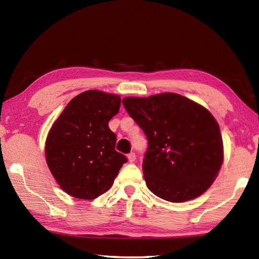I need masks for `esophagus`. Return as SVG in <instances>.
<instances>
[{"label":"esophagus","mask_w":259,"mask_h":259,"mask_svg":"<svg viewBox=\"0 0 259 259\" xmlns=\"http://www.w3.org/2000/svg\"><path fill=\"white\" fill-rule=\"evenodd\" d=\"M128 160L130 162H134L136 160V153L135 152H130L128 155Z\"/></svg>","instance_id":"obj_1"}]
</instances>
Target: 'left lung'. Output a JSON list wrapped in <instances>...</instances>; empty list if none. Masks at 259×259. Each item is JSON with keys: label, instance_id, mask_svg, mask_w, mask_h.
I'll return each instance as SVG.
<instances>
[{"label": "left lung", "instance_id": "obj_1", "mask_svg": "<svg viewBox=\"0 0 259 259\" xmlns=\"http://www.w3.org/2000/svg\"><path fill=\"white\" fill-rule=\"evenodd\" d=\"M122 103L147 137L142 171L148 188L171 202L203 194L217 177L224 157L221 130L212 114L169 92L124 98Z\"/></svg>", "mask_w": 259, "mask_h": 259}]
</instances>
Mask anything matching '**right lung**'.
<instances>
[{"label": "right lung", "instance_id": "right-lung-1", "mask_svg": "<svg viewBox=\"0 0 259 259\" xmlns=\"http://www.w3.org/2000/svg\"><path fill=\"white\" fill-rule=\"evenodd\" d=\"M120 97L89 90L74 97L53 123L46 142L49 169L60 187L79 199H95L112 186L128 159L115 150L109 121Z\"/></svg>", "mask_w": 259, "mask_h": 259}]
</instances>
